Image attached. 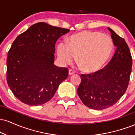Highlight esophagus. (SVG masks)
<instances>
[{
    "label": "esophagus",
    "mask_w": 135,
    "mask_h": 135,
    "mask_svg": "<svg viewBox=\"0 0 135 135\" xmlns=\"http://www.w3.org/2000/svg\"><path fill=\"white\" fill-rule=\"evenodd\" d=\"M74 74H75V70H72V69L69 70V75H72Z\"/></svg>",
    "instance_id": "1"
}]
</instances>
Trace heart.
<instances>
[{"label":"heart","mask_w":135,"mask_h":135,"mask_svg":"<svg viewBox=\"0 0 135 135\" xmlns=\"http://www.w3.org/2000/svg\"><path fill=\"white\" fill-rule=\"evenodd\" d=\"M114 44L109 37L101 32L84 31L72 35L68 44L61 42L57 48L58 58L63 64H70L75 57L84 72L100 71L110 58Z\"/></svg>","instance_id":"b5f03b06"}]
</instances>
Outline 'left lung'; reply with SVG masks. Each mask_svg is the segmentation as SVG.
Segmentation results:
<instances>
[{
	"label": "left lung",
	"instance_id": "left-lung-1",
	"mask_svg": "<svg viewBox=\"0 0 135 135\" xmlns=\"http://www.w3.org/2000/svg\"><path fill=\"white\" fill-rule=\"evenodd\" d=\"M115 51L104 69L91 74H82L77 94L83 103L94 110L112 106L126 92L132 67V57L124 38L108 28Z\"/></svg>",
	"mask_w": 135,
	"mask_h": 135
}]
</instances>
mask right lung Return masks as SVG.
Returning <instances> with one entry per match:
<instances>
[{"label": "right lung", "mask_w": 135, "mask_h": 135, "mask_svg": "<svg viewBox=\"0 0 135 135\" xmlns=\"http://www.w3.org/2000/svg\"><path fill=\"white\" fill-rule=\"evenodd\" d=\"M44 22L33 25L17 37L7 58V82L14 95L31 106L46 103L69 75L54 65L56 42L69 32Z\"/></svg>", "instance_id": "1"}]
</instances>
